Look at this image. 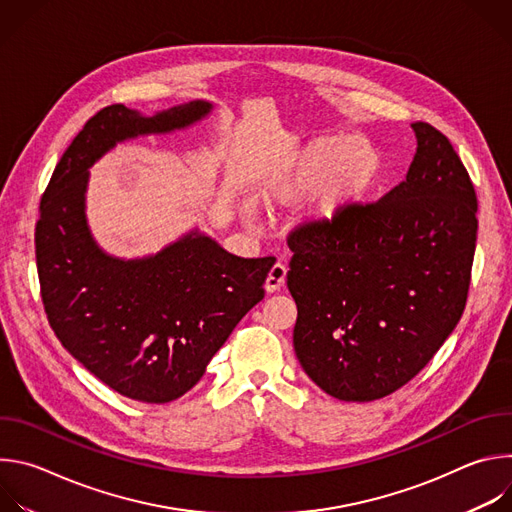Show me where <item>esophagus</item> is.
Segmentation results:
<instances>
[{"label": "esophagus", "instance_id": "1", "mask_svg": "<svg viewBox=\"0 0 512 512\" xmlns=\"http://www.w3.org/2000/svg\"><path fill=\"white\" fill-rule=\"evenodd\" d=\"M285 273H287V267H285L281 261H277V263L269 269L267 279H265V289L269 291V294H273V291H277V289L285 283Z\"/></svg>", "mask_w": 512, "mask_h": 512}]
</instances>
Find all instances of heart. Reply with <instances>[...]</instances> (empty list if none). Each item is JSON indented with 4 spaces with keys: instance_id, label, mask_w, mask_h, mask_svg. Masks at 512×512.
<instances>
[{
    "instance_id": "heart-1",
    "label": "heart",
    "mask_w": 512,
    "mask_h": 512,
    "mask_svg": "<svg viewBox=\"0 0 512 512\" xmlns=\"http://www.w3.org/2000/svg\"><path fill=\"white\" fill-rule=\"evenodd\" d=\"M379 156L367 139L324 135L296 154L265 190V204H294L314 192V216L330 221L371 186Z\"/></svg>"
}]
</instances>
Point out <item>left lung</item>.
<instances>
[{"instance_id":"left-lung-1","label":"left lung","mask_w":512,"mask_h":512,"mask_svg":"<svg viewBox=\"0 0 512 512\" xmlns=\"http://www.w3.org/2000/svg\"><path fill=\"white\" fill-rule=\"evenodd\" d=\"M411 127L417 152L405 182L287 237L294 348L306 375L340 401H375L407 385L466 308L474 184L440 129Z\"/></svg>"}]
</instances>
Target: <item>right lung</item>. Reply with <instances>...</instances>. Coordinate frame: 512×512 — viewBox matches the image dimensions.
I'll return each mask as SVG.
<instances>
[{
    "label": "right lung",
    "instance_id": "obj_1",
    "mask_svg": "<svg viewBox=\"0 0 512 512\" xmlns=\"http://www.w3.org/2000/svg\"><path fill=\"white\" fill-rule=\"evenodd\" d=\"M208 111L206 101L154 117L125 105L101 109L72 139L40 200L36 265L54 334L99 381L143 403H170L202 379L265 298L273 257H237L190 233L150 259H113L87 227V170L117 141L186 127Z\"/></svg>",
    "mask_w": 512,
    "mask_h": 512
}]
</instances>
